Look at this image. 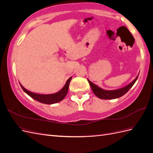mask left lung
I'll use <instances>...</instances> for the list:
<instances>
[{"label":"left lung","mask_w":153,"mask_h":153,"mask_svg":"<svg viewBox=\"0 0 153 153\" xmlns=\"http://www.w3.org/2000/svg\"><path fill=\"white\" fill-rule=\"evenodd\" d=\"M138 76V75H137V76L131 83H129L128 85H126L125 87H122L121 89L112 91H108L101 89V88H100L98 85H95L94 83L91 82L89 79L87 80L89 83V85L91 87L92 92H94V94L98 97V98L103 100H112L120 98V97H121L126 94V92L131 89V87L134 85V84H135L137 80Z\"/></svg>","instance_id":"left-lung-1"}]
</instances>
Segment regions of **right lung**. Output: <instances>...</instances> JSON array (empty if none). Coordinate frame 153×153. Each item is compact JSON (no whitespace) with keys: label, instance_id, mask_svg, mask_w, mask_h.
Segmentation results:
<instances>
[{"label":"right lung","instance_id":"obj_1","mask_svg":"<svg viewBox=\"0 0 153 153\" xmlns=\"http://www.w3.org/2000/svg\"><path fill=\"white\" fill-rule=\"evenodd\" d=\"M71 78L72 77H70L69 78V79L66 81V83L65 84V85H64V86L59 92H55V93H53V94H36V93H34V92H32L31 91H29L27 89H26L25 87H24L21 84H20V85L25 93L27 94H28L29 96H30L32 98H33L35 100L39 101L40 103L51 105V104L57 103L59 102V101H62L64 98H65V96L68 93L69 83H70Z\"/></svg>","mask_w":153,"mask_h":153}]
</instances>
